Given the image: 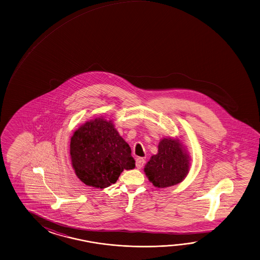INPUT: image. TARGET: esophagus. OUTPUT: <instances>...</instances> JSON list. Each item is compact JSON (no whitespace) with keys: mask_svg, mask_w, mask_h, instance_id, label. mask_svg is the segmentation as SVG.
<instances>
[{"mask_svg":"<svg viewBox=\"0 0 260 260\" xmlns=\"http://www.w3.org/2000/svg\"><path fill=\"white\" fill-rule=\"evenodd\" d=\"M145 159L142 158V157H137V160H136V166H137V169H141L143 168V166L145 165Z\"/></svg>","mask_w":260,"mask_h":260,"instance_id":"esophagus-1","label":"esophagus"}]
</instances>
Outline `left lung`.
<instances>
[{
  "instance_id": "left-lung-1",
  "label": "left lung",
  "mask_w": 260,
  "mask_h": 260,
  "mask_svg": "<svg viewBox=\"0 0 260 260\" xmlns=\"http://www.w3.org/2000/svg\"><path fill=\"white\" fill-rule=\"evenodd\" d=\"M189 154L178 138L164 137L158 144L156 155L147 162L144 171L156 188L179 184L189 173Z\"/></svg>"
}]
</instances>
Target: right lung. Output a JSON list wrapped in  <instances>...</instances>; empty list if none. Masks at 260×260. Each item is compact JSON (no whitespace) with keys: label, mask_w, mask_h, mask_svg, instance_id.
Masks as SVG:
<instances>
[{"label":"right lung","mask_w":260,"mask_h":260,"mask_svg":"<svg viewBox=\"0 0 260 260\" xmlns=\"http://www.w3.org/2000/svg\"><path fill=\"white\" fill-rule=\"evenodd\" d=\"M71 164L84 184L104 189L118 180L123 170L135 169L131 148L112 121L104 117L87 121L71 138Z\"/></svg>","instance_id":"add662e5"}]
</instances>
